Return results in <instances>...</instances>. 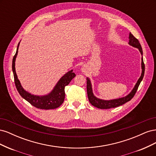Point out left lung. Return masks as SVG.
I'll return each mask as SVG.
<instances>
[{
  "label": "left lung",
  "instance_id": "obj_1",
  "mask_svg": "<svg viewBox=\"0 0 156 156\" xmlns=\"http://www.w3.org/2000/svg\"><path fill=\"white\" fill-rule=\"evenodd\" d=\"M129 44L132 45L133 47H135V48H138L140 54L142 55H143V49H142V48H141L140 42L133 34H131V33H130L129 36ZM141 65H142V73H141L140 77L137 83H136L134 88L133 89V90H132L130 92V94H128L127 96L122 98H119V99H116V100L106 101V100H100V99H98V98H96L94 96L93 92H92V84H91L90 81V79L88 78H87V95H88V100H89L90 103L93 106L96 107L98 108H101V109H107V108H115L116 107H119L120 105L124 104V103H126V102L130 101L135 96L136 90H137L139 84L144 77L145 66H144V64L143 62V58H142V63H141Z\"/></svg>",
  "mask_w": 156,
  "mask_h": 156
}]
</instances>
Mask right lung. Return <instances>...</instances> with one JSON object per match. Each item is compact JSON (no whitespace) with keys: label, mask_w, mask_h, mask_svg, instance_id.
Instances as JSON below:
<instances>
[{"label":"right lung","mask_w":156,"mask_h":156,"mask_svg":"<svg viewBox=\"0 0 156 156\" xmlns=\"http://www.w3.org/2000/svg\"><path fill=\"white\" fill-rule=\"evenodd\" d=\"M20 43L18 44L16 53L14 55L12 60V70L14 77V82L18 92L21 96L25 99L28 102H29L32 105L40 108V109H54L58 108L62 104L65 98L64 88L70 83V81L75 77V74L72 72L73 70H71L61 78L56 85L50 94L48 95L44 96H37L32 95L30 93L26 92L23 88L21 83L17 78L15 68V61L17 55L18 48Z\"/></svg>","instance_id":"obj_1"}]
</instances>
